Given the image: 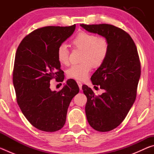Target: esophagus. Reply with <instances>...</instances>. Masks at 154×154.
I'll list each match as a JSON object with an SVG mask.
<instances>
[{
  "mask_svg": "<svg viewBox=\"0 0 154 154\" xmlns=\"http://www.w3.org/2000/svg\"><path fill=\"white\" fill-rule=\"evenodd\" d=\"M77 83L78 84V86H79V90H82V82H79V81H77Z\"/></svg>",
  "mask_w": 154,
  "mask_h": 154,
  "instance_id": "34e87169",
  "label": "esophagus"
}]
</instances>
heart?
<instances>
[{"mask_svg": "<svg viewBox=\"0 0 154 154\" xmlns=\"http://www.w3.org/2000/svg\"><path fill=\"white\" fill-rule=\"evenodd\" d=\"M75 48L83 49L81 60L82 62L72 64L68 69L67 76L77 80H85L92 66L99 67L107 58L109 43L104 37H98L94 34L81 31L72 39ZM57 59L62 64L69 63V51L66 44L60 45L56 51Z\"/></svg>", "mask_w": 154, "mask_h": 154, "instance_id": "obj_1", "label": "heart"}]
</instances>
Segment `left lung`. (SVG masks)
I'll return each instance as SVG.
<instances>
[{"mask_svg":"<svg viewBox=\"0 0 154 154\" xmlns=\"http://www.w3.org/2000/svg\"><path fill=\"white\" fill-rule=\"evenodd\" d=\"M80 26L104 36L109 43L107 58L91 77L93 85L105 92L95 96L88 85L82 86L87 97L88 123L97 131L108 132L124 121L136 99L140 76L139 56L131 36L121 28L106 24Z\"/></svg>","mask_w":154,"mask_h":154,"instance_id":"left-lung-1","label":"left lung"}]
</instances>
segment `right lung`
<instances>
[{
    "instance_id": "add662e5",
    "label": "right lung",
    "mask_w": 154,
    "mask_h": 154,
    "mask_svg": "<svg viewBox=\"0 0 154 154\" xmlns=\"http://www.w3.org/2000/svg\"><path fill=\"white\" fill-rule=\"evenodd\" d=\"M75 27L38 28L23 38L15 54L13 83L17 104L28 121L42 131L56 132L64 126L69 104L79 93L72 80H68L58 92L49 88L50 81L62 74L57 49Z\"/></svg>"
}]
</instances>
